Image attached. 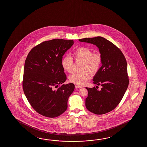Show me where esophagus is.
<instances>
[{
    "label": "esophagus",
    "mask_w": 147,
    "mask_h": 147,
    "mask_svg": "<svg viewBox=\"0 0 147 147\" xmlns=\"http://www.w3.org/2000/svg\"><path fill=\"white\" fill-rule=\"evenodd\" d=\"M75 88H76V89H80V88H81L82 87L81 86H79V85H75Z\"/></svg>",
    "instance_id": "34e87169"
}]
</instances>
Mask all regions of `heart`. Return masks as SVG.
Returning a JSON list of instances; mask_svg holds the SVG:
<instances>
[{"instance_id":"b5f03b06","label":"heart","mask_w":147,"mask_h":147,"mask_svg":"<svg viewBox=\"0 0 147 147\" xmlns=\"http://www.w3.org/2000/svg\"><path fill=\"white\" fill-rule=\"evenodd\" d=\"M72 56L76 61H80L81 70L80 72H75L69 76L70 82L79 86H83L91 78V74L94 75L100 69L102 61V57L99 52L93 53V51L86 47H80L74 50ZM61 65L66 72H72L74 60L69 56L63 57Z\"/></svg>"}]
</instances>
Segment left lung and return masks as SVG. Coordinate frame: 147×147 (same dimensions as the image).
<instances>
[{
    "label": "left lung",
    "mask_w": 147,
    "mask_h": 147,
    "mask_svg": "<svg viewBox=\"0 0 147 147\" xmlns=\"http://www.w3.org/2000/svg\"><path fill=\"white\" fill-rule=\"evenodd\" d=\"M79 41L96 45L102 57V66L93 78L96 88H86L88 90L86 107L96 115L109 113L119 105L128 88L129 78L125 57L118 47L105 38H86ZM99 85L102 88L98 91L97 87Z\"/></svg>",
    "instance_id": "obj_1"
}]
</instances>
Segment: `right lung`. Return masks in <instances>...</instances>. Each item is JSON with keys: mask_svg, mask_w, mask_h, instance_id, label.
Returning a JSON list of instances; mask_svg holds the SVG:
<instances>
[{"mask_svg": "<svg viewBox=\"0 0 147 147\" xmlns=\"http://www.w3.org/2000/svg\"><path fill=\"white\" fill-rule=\"evenodd\" d=\"M74 43L72 40L63 39L45 41L34 47L25 60L24 94L34 110L45 117L55 118L67 109L75 85L63 84L67 77L61 60Z\"/></svg>", "mask_w": 147, "mask_h": 147, "instance_id": "1", "label": "right lung"}]
</instances>
